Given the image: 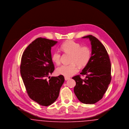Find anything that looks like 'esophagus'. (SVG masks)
Here are the masks:
<instances>
[{"label": "esophagus", "instance_id": "esophagus-1", "mask_svg": "<svg viewBox=\"0 0 129 129\" xmlns=\"http://www.w3.org/2000/svg\"><path fill=\"white\" fill-rule=\"evenodd\" d=\"M70 79V78L69 77H65V80H66V81L69 80Z\"/></svg>", "mask_w": 129, "mask_h": 129}]
</instances>
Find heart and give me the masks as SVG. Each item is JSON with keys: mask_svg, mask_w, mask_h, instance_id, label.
I'll use <instances>...</instances> for the list:
<instances>
[{"mask_svg": "<svg viewBox=\"0 0 129 129\" xmlns=\"http://www.w3.org/2000/svg\"><path fill=\"white\" fill-rule=\"evenodd\" d=\"M62 51L71 55L70 64L63 65L56 70L58 74L62 75L65 77H71L76 74L78 69L76 65L79 67H84L88 63L91 57V51L90 48L86 46H81L79 43L73 41H69L63 43L61 45ZM61 54L59 51L54 52L52 55V60L55 64L60 63Z\"/></svg>", "mask_w": 129, "mask_h": 129, "instance_id": "obj_1", "label": "heart"}]
</instances>
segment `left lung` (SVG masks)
Here are the masks:
<instances>
[{"label":"left lung","instance_id":"obj_1","mask_svg":"<svg viewBox=\"0 0 129 129\" xmlns=\"http://www.w3.org/2000/svg\"><path fill=\"white\" fill-rule=\"evenodd\" d=\"M82 38L89 39L91 45V57L80 75L72 78L75 81L74 92L80 102L94 104L103 97L111 80V65L109 56L104 45L96 37L88 35Z\"/></svg>","mask_w":129,"mask_h":129}]
</instances>
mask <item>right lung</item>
Wrapping results in <instances>:
<instances>
[{"mask_svg": "<svg viewBox=\"0 0 129 129\" xmlns=\"http://www.w3.org/2000/svg\"><path fill=\"white\" fill-rule=\"evenodd\" d=\"M57 43L38 38L27 47L21 58L20 73L28 95L42 106H47L55 102L65 80L62 75L49 76L55 70L51 47Z\"/></svg>", "mask_w": 129, "mask_h": 129, "instance_id": "add662e5", "label": "right lung"}]
</instances>
